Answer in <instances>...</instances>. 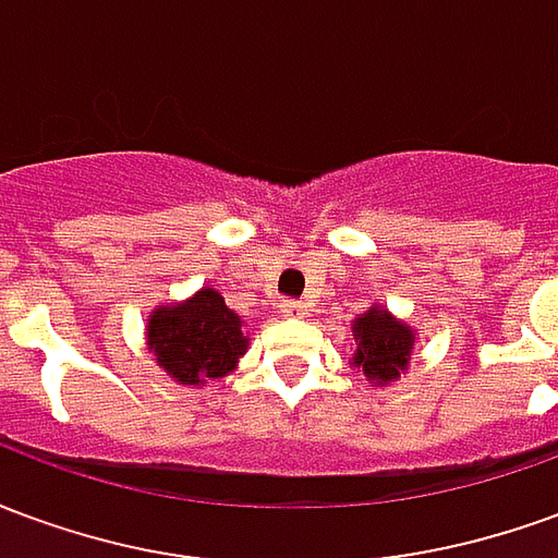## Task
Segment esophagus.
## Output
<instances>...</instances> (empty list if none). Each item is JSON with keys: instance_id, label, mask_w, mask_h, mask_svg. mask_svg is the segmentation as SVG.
<instances>
[{"instance_id": "1", "label": "esophagus", "mask_w": 558, "mask_h": 558, "mask_svg": "<svg viewBox=\"0 0 558 558\" xmlns=\"http://www.w3.org/2000/svg\"><path fill=\"white\" fill-rule=\"evenodd\" d=\"M304 311H307V307H304L302 302H295V299H287V302L280 304V314L283 316H304Z\"/></svg>"}]
</instances>
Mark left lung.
Returning a JSON list of instances; mask_svg holds the SVG:
<instances>
[{"label":"left lung","mask_w":558,"mask_h":558,"mask_svg":"<svg viewBox=\"0 0 558 558\" xmlns=\"http://www.w3.org/2000/svg\"><path fill=\"white\" fill-rule=\"evenodd\" d=\"M352 338H355V355L352 364L362 367L364 376L376 386L395 383L407 367H410L415 335L407 323H400L388 314L386 307H371L352 323Z\"/></svg>","instance_id":"1"}]
</instances>
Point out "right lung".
<instances>
[{
    "label": "right lung",
    "mask_w": 558,
    "mask_h": 558,
    "mask_svg": "<svg viewBox=\"0 0 558 558\" xmlns=\"http://www.w3.org/2000/svg\"><path fill=\"white\" fill-rule=\"evenodd\" d=\"M146 340L160 367L182 386H203L206 379L227 376L247 350L242 319L211 287H203L182 304L155 307Z\"/></svg>",
    "instance_id": "1"
}]
</instances>
